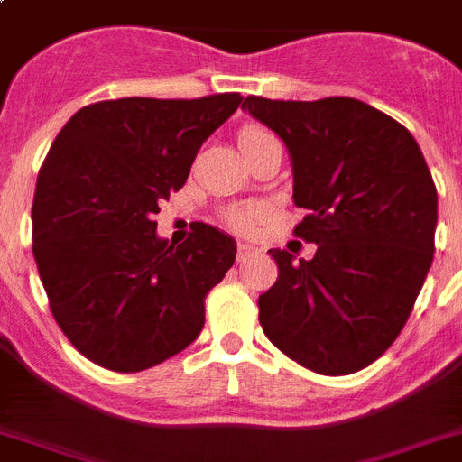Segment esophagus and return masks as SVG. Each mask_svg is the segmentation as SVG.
Masks as SVG:
<instances>
[{
    "instance_id": "esophagus-1",
    "label": "esophagus",
    "mask_w": 462,
    "mask_h": 462,
    "mask_svg": "<svg viewBox=\"0 0 462 462\" xmlns=\"http://www.w3.org/2000/svg\"><path fill=\"white\" fill-rule=\"evenodd\" d=\"M255 254H258V248L251 246V244L246 242L236 244V260H246L248 255H255Z\"/></svg>"
}]
</instances>
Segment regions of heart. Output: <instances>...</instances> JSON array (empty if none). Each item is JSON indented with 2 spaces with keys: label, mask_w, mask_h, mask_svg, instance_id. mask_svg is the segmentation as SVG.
I'll return each mask as SVG.
<instances>
[{
  "label": "heart",
  "mask_w": 462,
  "mask_h": 462,
  "mask_svg": "<svg viewBox=\"0 0 462 462\" xmlns=\"http://www.w3.org/2000/svg\"><path fill=\"white\" fill-rule=\"evenodd\" d=\"M272 132L264 130L260 125H244L236 134V142H239V148L246 151V148L255 146V143L264 142V139H272ZM263 218V207L260 204H242V207H230L226 211V223L230 227L239 232L254 230V226Z\"/></svg>",
  "instance_id": "b5f03b06"
}]
</instances>
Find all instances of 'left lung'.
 Masks as SVG:
<instances>
[{"label": "left lung", "instance_id": "obj_1", "mask_svg": "<svg viewBox=\"0 0 462 462\" xmlns=\"http://www.w3.org/2000/svg\"><path fill=\"white\" fill-rule=\"evenodd\" d=\"M248 114L283 139L292 235L311 260L272 248L279 276L258 298L279 351L319 374H353L402 332L432 264L437 188L411 132L353 97L283 102L248 95Z\"/></svg>", "mask_w": 462, "mask_h": 462}]
</instances>
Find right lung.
<instances>
[{
    "mask_svg": "<svg viewBox=\"0 0 462 462\" xmlns=\"http://www.w3.org/2000/svg\"><path fill=\"white\" fill-rule=\"evenodd\" d=\"M242 99H106L55 136L32 202V254L55 323L95 365L148 370L202 330L204 298L235 263V242L199 223L174 246L153 216Z\"/></svg>",
    "mask_w": 462,
    "mask_h": 462,
    "instance_id": "add662e5",
    "label": "right lung"
}]
</instances>
